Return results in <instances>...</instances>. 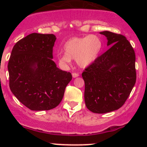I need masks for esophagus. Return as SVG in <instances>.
<instances>
[{"mask_svg": "<svg viewBox=\"0 0 147 147\" xmlns=\"http://www.w3.org/2000/svg\"><path fill=\"white\" fill-rule=\"evenodd\" d=\"M72 78H78V77H79V74L75 73V72L72 73Z\"/></svg>", "mask_w": 147, "mask_h": 147, "instance_id": "esophagus-1", "label": "esophagus"}]
</instances>
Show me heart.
<instances>
[{"label": "heart", "mask_w": 147, "mask_h": 147, "mask_svg": "<svg viewBox=\"0 0 147 147\" xmlns=\"http://www.w3.org/2000/svg\"><path fill=\"white\" fill-rule=\"evenodd\" d=\"M102 49V42L100 37L90 35L82 38H72L63 45L65 53L57 55V63L60 66L69 65L72 59L76 60L81 67H87L98 58Z\"/></svg>", "instance_id": "heart-1"}]
</instances>
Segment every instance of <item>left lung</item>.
<instances>
[{"instance_id":"1","label":"left lung","mask_w":147,"mask_h":147,"mask_svg":"<svg viewBox=\"0 0 147 147\" xmlns=\"http://www.w3.org/2000/svg\"><path fill=\"white\" fill-rule=\"evenodd\" d=\"M110 48L82 72L84 102L94 113L104 114L119 109L136 82L135 53L124 35L109 31L100 32Z\"/></svg>"}]
</instances>
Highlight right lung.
I'll list each match as a JSON object with an SVG mask.
<instances>
[{
	"instance_id": "right-lung-1",
	"label": "right lung",
	"mask_w": 147,
	"mask_h": 147,
	"mask_svg": "<svg viewBox=\"0 0 147 147\" xmlns=\"http://www.w3.org/2000/svg\"><path fill=\"white\" fill-rule=\"evenodd\" d=\"M56 37L34 32L13 47L8 62L12 93L31 110H50L63 100L70 72L57 67L52 59Z\"/></svg>"
}]
</instances>
